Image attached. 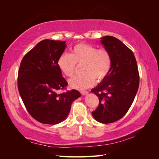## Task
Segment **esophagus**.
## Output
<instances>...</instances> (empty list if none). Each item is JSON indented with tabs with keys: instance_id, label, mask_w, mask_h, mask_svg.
I'll list each match as a JSON object with an SVG mask.
<instances>
[{
	"instance_id": "obj_1",
	"label": "esophagus",
	"mask_w": 159,
	"mask_h": 159,
	"mask_svg": "<svg viewBox=\"0 0 159 159\" xmlns=\"http://www.w3.org/2000/svg\"><path fill=\"white\" fill-rule=\"evenodd\" d=\"M80 93H81V94H82V95H87V94H88V91H84V90H83V91H80Z\"/></svg>"
}]
</instances>
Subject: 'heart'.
Returning <instances> with one entry per match:
<instances>
[{
	"instance_id": "obj_1",
	"label": "heart",
	"mask_w": 159,
	"mask_h": 159,
	"mask_svg": "<svg viewBox=\"0 0 159 159\" xmlns=\"http://www.w3.org/2000/svg\"><path fill=\"white\" fill-rule=\"evenodd\" d=\"M76 64L82 65L81 71L83 74L74 77L69 84L72 88L83 89L92 86L95 80L100 82L106 78L111 68L112 58L107 49H98L81 43L73 47L70 54H61L57 61L58 68L67 77L74 75Z\"/></svg>"
}]
</instances>
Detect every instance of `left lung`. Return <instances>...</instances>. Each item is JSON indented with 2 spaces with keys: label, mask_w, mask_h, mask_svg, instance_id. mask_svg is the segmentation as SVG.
<instances>
[{
  "label": "left lung",
  "mask_w": 159,
  "mask_h": 159,
  "mask_svg": "<svg viewBox=\"0 0 159 159\" xmlns=\"http://www.w3.org/2000/svg\"><path fill=\"white\" fill-rule=\"evenodd\" d=\"M100 39L111 56L112 65L106 78L91 89L99 100L92 115L107 124L121 119L131 107L139 89V74L135 57L127 46L113 36Z\"/></svg>",
  "instance_id": "1"
}]
</instances>
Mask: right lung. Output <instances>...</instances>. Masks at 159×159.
Masks as SVG:
<instances>
[{
  "label": "right lung",
  "instance_id": "1",
  "mask_svg": "<svg viewBox=\"0 0 159 159\" xmlns=\"http://www.w3.org/2000/svg\"><path fill=\"white\" fill-rule=\"evenodd\" d=\"M66 42L42 40L24 56L18 74V88L27 111L38 122L56 125L66 119L72 102L81 96L73 89L57 93L68 85L57 61Z\"/></svg>",
  "mask_w": 159,
  "mask_h": 159
}]
</instances>
